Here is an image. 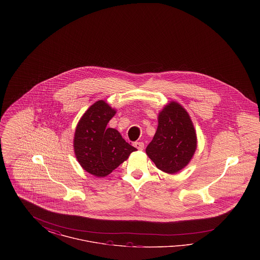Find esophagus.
I'll use <instances>...</instances> for the list:
<instances>
[{
    "label": "esophagus",
    "mask_w": 260,
    "mask_h": 260,
    "mask_svg": "<svg viewBox=\"0 0 260 260\" xmlns=\"http://www.w3.org/2000/svg\"><path fill=\"white\" fill-rule=\"evenodd\" d=\"M135 147H136V149H138V150H143L144 149V143L143 142H136L135 143Z\"/></svg>",
    "instance_id": "esophagus-1"
}]
</instances>
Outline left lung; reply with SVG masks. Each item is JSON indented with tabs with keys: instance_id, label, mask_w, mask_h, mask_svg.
<instances>
[{
	"instance_id": "8db88e82",
	"label": "left lung",
	"mask_w": 260,
	"mask_h": 260,
	"mask_svg": "<svg viewBox=\"0 0 260 260\" xmlns=\"http://www.w3.org/2000/svg\"><path fill=\"white\" fill-rule=\"evenodd\" d=\"M197 134L188 112L170 101L158 115L156 134L146 154L164 173H178L192 160L197 149Z\"/></svg>"
}]
</instances>
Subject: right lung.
<instances>
[{
    "instance_id": "right-lung-1",
    "label": "right lung",
    "mask_w": 260,
    "mask_h": 260,
    "mask_svg": "<svg viewBox=\"0 0 260 260\" xmlns=\"http://www.w3.org/2000/svg\"><path fill=\"white\" fill-rule=\"evenodd\" d=\"M116 110L105 102L93 103L78 122L74 152L81 167L96 177H105L127 160L137 149L125 142L121 134L107 124Z\"/></svg>"
}]
</instances>
